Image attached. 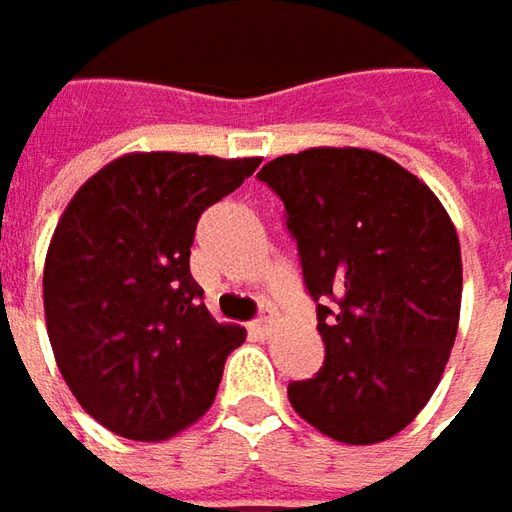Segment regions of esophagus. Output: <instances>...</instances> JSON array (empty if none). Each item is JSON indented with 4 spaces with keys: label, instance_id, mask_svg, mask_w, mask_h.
Listing matches in <instances>:
<instances>
[{
    "label": "esophagus",
    "instance_id": "1",
    "mask_svg": "<svg viewBox=\"0 0 512 512\" xmlns=\"http://www.w3.org/2000/svg\"><path fill=\"white\" fill-rule=\"evenodd\" d=\"M273 327H276V322H273V316H262V319H256V322H250V333L253 336H270L273 333Z\"/></svg>",
    "mask_w": 512,
    "mask_h": 512
}]
</instances>
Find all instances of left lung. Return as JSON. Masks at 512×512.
Instances as JSON below:
<instances>
[{
	"label": "left lung",
	"mask_w": 512,
	"mask_h": 512,
	"mask_svg": "<svg viewBox=\"0 0 512 512\" xmlns=\"http://www.w3.org/2000/svg\"><path fill=\"white\" fill-rule=\"evenodd\" d=\"M259 179L287 210L325 364L290 382L293 410L344 444H376L419 416L459 330L462 247L436 193L367 148H310Z\"/></svg>",
	"instance_id": "left-lung-1"
}]
</instances>
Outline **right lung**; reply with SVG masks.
Returning a JSON list of instances; mask_svg holds the SVG:
<instances>
[{
	"mask_svg": "<svg viewBox=\"0 0 512 512\" xmlns=\"http://www.w3.org/2000/svg\"><path fill=\"white\" fill-rule=\"evenodd\" d=\"M259 162L125 153L59 216L42 276L50 347L76 402L110 433L165 442L216 399L245 327L210 316L190 276V245L202 210Z\"/></svg>",
	"mask_w": 512,
	"mask_h": 512,
	"instance_id": "right-lung-1",
	"label": "right lung"
}]
</instances>
